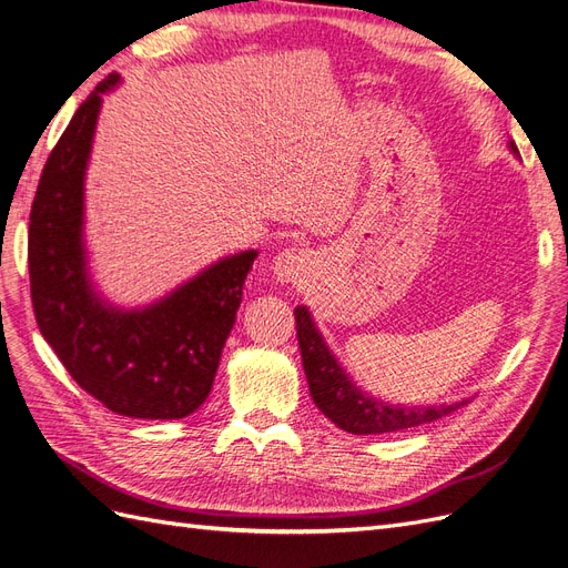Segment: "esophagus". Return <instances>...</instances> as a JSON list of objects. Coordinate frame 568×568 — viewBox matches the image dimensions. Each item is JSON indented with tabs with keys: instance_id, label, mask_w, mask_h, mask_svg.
Listing matches in <instances>:
<instances>
[{
	"instance_id": "obj_1",
	"label": "esophagus",
	"mask_w": 568,
	"mask_h": 568,
	"mask_svg": "<svg viewBox=\"0 0 568 568\" xmlns=\"http://www.w3.org/2000/svg\"><path fill=\"white\" fill-rule=\"evenodd\" d=\"M308 268H311L308 255L300 247H287L278 252L271 262V273L276 276L278 283H297L306 276Z\"/></svg>"
}]
</instances>
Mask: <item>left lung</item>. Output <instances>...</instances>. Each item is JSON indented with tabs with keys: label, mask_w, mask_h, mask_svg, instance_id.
I'll return each mask as SVG.
<instances>
[{
	"label": "left lung",
	"mask_w": 568,
	"mask_h": 568,
	"mask_svg": "<svg viewBox=\"0 0 568 568\" xmlns=\"http://www.w3.org/2000/svg\"><path fill=\"white\" fill-rule=\"evenodd\" d=\"M510 152L519 156L515 142H510ZM295 321L302 348V365L313 403H316V407L334 426H339L346 433L379 435L416 428L433 424L437 418H443L468 403L466 397V400L449 405H388L351 379L348 372L337 361V355L329 351L306 306L295 308Z\"/></svg>",
	"instance_id": "8db88e82"
}]
</instances>
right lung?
Returning <instances> with one entry per match:
<instances>
[{
	"instance_id": "1",
	"label": "right lung",
	"mask_w": 568,
	"mask_h": 568,
	"mask_svg": "<svg viewBox=\"0 0 568 568\" xmlns=\"http://www.w3.org/2000/svg\"><path fill=\"white\" fill-rule=\"evenodd\" d=\"M110 74L72 116L41 173L30 213L37 325L72 379L131 418H184L213 388L257 250L222 257L165 297L121 308L95 290L83 241V180Z\"/></svg>"
}]
</instances>
